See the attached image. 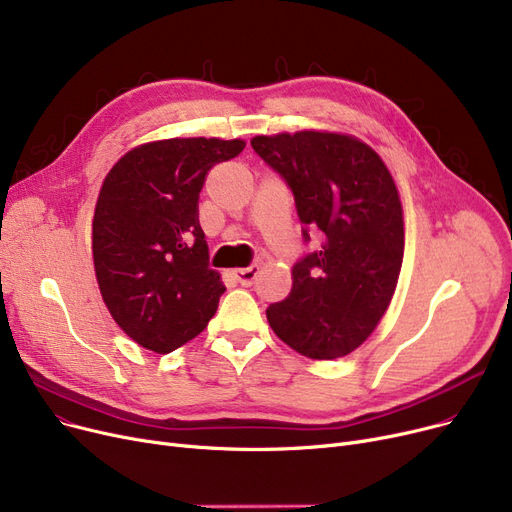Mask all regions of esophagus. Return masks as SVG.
Wrapping results in <instances>:
<instances>
[{"instance_id": "1", "label": "esophagus", "mask_w": 512, "mask_h": 512, "mask_svg": "<svg viewBox=\"0 0 512 512\" xmlns=\"http://www.w3.org/2000/svg\"><path fill=\"white\" fill-rule=\"evenodd\" d=\"M259 274V265H249V268H242V270H236L234 276L236 280L242 284V286H251L255 282Z\"/></svg>"}]
</instances>
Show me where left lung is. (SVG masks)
Segmentation results:
<instances>
[{"mask_svg": "<svg viewBox=\"0 0 512 512\" xmlns=\"http://www.w3.org/2000/svg\"><path fill=\"white\" fill-rule=\"evenodd\" d=\"M257 157L295 196L303 242L293 288L265 314L276 335L311 360L360 347L395 293L404 259V219L385 163L341 133L299 131L251 140Z\"/></svg>", "mask_w": 512, "mask_h": 512, "instance_id": "8db88e82", "label": "left lung"}]
</instances>
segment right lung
<instances>
[{
  "instance_id": "obj_1",
  "label": "right lung",
  "mask_w": 512,
  "mask_h": 512,
  "mask_svg": "<svg viewBox=\"0 0 512 512\" xmlns=\"http://www.w3.org/2000/svg\"><path fill=\"white\" fill-rule=\"evenodd\" d=\"M242 140L175 138L110 169L94 213V268L110 316L138 345L169 353L203 332L226 286L209 268L198 198Z\"/></svg>"
}]
</instances>
